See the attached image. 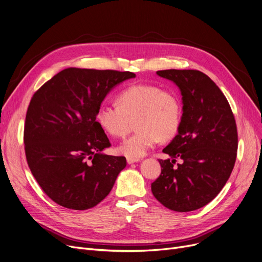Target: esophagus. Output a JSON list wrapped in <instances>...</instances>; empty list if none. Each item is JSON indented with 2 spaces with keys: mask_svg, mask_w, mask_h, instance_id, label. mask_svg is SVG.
<instances>
[{
  "mask_svg": "<svg viewBox=\"0 0 262 262\" xmlns=\"http://www.w3.org/2000/svg\"><path fill=\"white\" fill-rule=\"evenodd\" d=\"M126 160H127V163H128V164H133V163H135V162H138V161H139V159H135V158H127Z\"/></svg>",
  "mask_w": 262,
  "mask_h": 262,
  "instance_id": "34e87169",
  "label": "esophagus"
}]
</instances>
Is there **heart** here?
Listing matches in <instances>:
<instances>
[{
  "label": "heart",
  "mask_w": 262,
  "mask_h": 262,
  "mask_svg": "<svg viewBox=\"0 0 262 262\" xmlns=\"http://www.w3.org/2000/svg\"><path fill=\"white\" fill-rule=\"evenodd\" d=\"M118 102L119 105H100L96 121L107 134L117 138L125 137L136 122L137 132L117 147L121 155L141 158L160 138H171L180 127L181 102L171 91L135 85L123 90Z\"/></svg>",
  "instance_id": "1"
}]
</instances>
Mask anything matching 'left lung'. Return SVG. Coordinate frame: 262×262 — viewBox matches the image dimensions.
Instances as JSON below:
<instances>
[{"mask_svg": "<svg viewBox=\"0 0 262 262\" xmlns=\"http://www.w3.org/2000/svg\"><path fill=\"white\" fill-rule=\"evenodd\" d=\"M182 94L183 116L173 140L162 149L161 174L152 192L164 207L193 211L210 203L225 186L236 162V121L223 92L198 70H162ZM176 158L183 163L174 166Z\"/></svg>", "mask_w": 262, "mask_h": 262, "instance_id": "obj_1", "label": "left lung"}]
</instances>
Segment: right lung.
Returning a JSON list of instances; mask_svg holds the SVG:
<instances>
[{"mask_svg":"<svg viewBox=\"0 0 262 262\" xmlns=\"http://www.w3.org/2000/svg\"><path fill=\"white\" fill-rule=\"evenodd\" d=\"M134 77L128 71L68 68L33 95L24 126L26 160L41 189L62 207H94L126 167L125 157L103 153L112 144L96 112L110 91Z\"/></svg>","mask_w":262,"mask_h":262,"instance_id":"obj_1","label":"right lung"}]
</instances>
